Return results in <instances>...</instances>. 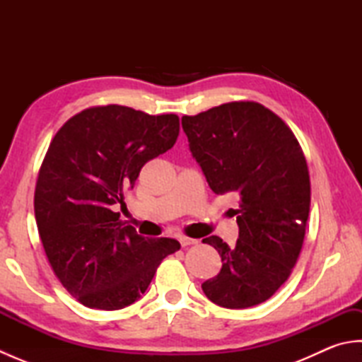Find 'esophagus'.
<instances>
[{
	"mask_svg": "<svg viewBox=\"0 0 362 362\" xmlns=\"http://www.w3.org/2000/svg\"><path fill=\"white\" fill-rule=\"evenodd\" d=\"M179 241L182 244V247H188V245L197 244V240H194V238H188V236H180Z\"/></svg>",
	"mask_w": 362,
	"mask_h": 362,
	"instance_id": "34e87169",
	"label": "esophagus"
}]
</instances>
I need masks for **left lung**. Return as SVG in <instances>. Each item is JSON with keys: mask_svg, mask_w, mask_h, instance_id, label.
Instances as JSON below:
<instances>
[{"mask_svg": "<svg viewBox=\"0 0 362 362\" xmlns=\"http://www.w3.org/2000/svg\"><path fill=\"white\" fill-rule=\"evenodd\" d=\"M182 127L210 188L240 196L236 244L202 241L222 259L221 272L202 283L205 296L230 310L263 303L289 279L303 245L311 204L305 153L284 121L253 101L185 115Z\"/></svg>", "mask_w": 362, "mask_h": 362, "instance_id": "obj_1", "label": "left lung"}]
</instances>
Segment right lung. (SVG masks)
<instances>
[{
  "instance_id": "right-lung-1",
  "label": "right lung",
  "mask_w": 362,
  "mask_h": 362,
  "mask_svg": "<svg viewBox=\"0 0 362 362\" xmlns=\"http://www.w3.org/2000/svg\"><path fill=\"white\" fill-rule=\"evenodd\" d=\"M179 130L174 113L110 104L79 112L54 135L35 183L37 228L54 274L87 308L132 305L163 258L180 249L171 238L140 236L113 211Z\"/></svg>"
}]
</instances>
